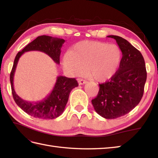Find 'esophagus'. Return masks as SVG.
<instances>
[{
  "label": "esophagus",
  "instance_id": "34e87169",
  "mask_svg": "<svg viewBox=\"0 0 158 158\" xmlns=\"http://www.w3.org/2000/svg\"><path fill=\"white\" fill-rule=\"evenodd\" d=\"M78 82H79V85H83V84H85V83L88 82L85 79H78Z\"/></svg>",
  "mask_w": 158,
  "mask_h": 158
}]
</instances>
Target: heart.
I'll return each instance as SVG.
<instances>
[{"mask_svg":"<svg viewBox=\"0 0 158 158\" xmlns=\"http://www.w3.org/2000/svg\"><path fill=\"white\" fill-rule=\"evenodd\" d=\"M122 53L118 46L96 41L76 43L63 57V65L75 75L87 68L89 76L97 81H105L117 73Z\"/></svg>","mask_w":158,"mask_h":158,"instance_id":"heart-1","label":"heart"}]
</instances>
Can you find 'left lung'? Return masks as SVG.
Returning a JSON list of instances; mask_svg holds the SVG:
<instances>
[{
    "instance_id": "left-lung-1",
    "label": "left lung",
    "mask_w": 158,
    "mask_h": 158,
    "mask_svg": "<svg viewBox=\"0 0 158 158\" xmlns=\"http://www.w3.org/2000/svg\"><path fill=\"white\" fill-rule=\"evenodd\" d=\"M114 39L122 52L119 69L110 80L99 84L98 95L92 100L96 112L105 119H116L130 112L141 100L147 80L145 60L138 49L118 36Z\"/></svg>"
}]
</instances>
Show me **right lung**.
I'll return each instance as SVG.
<instances>
[{
  "label": "right lung",
  "instance_id": "right-lung-1",
  "mask_svg": "<svg viewBox=\"0 0 158 158\" xmlns=\"http://www.w3.org/2000/svg\"><path fill=\"white\" fill-rule=\"evenodd\" d=\"M65 41V40L57 37L46 35L39 36L26 45L21 52H18L15 56L10 74V82L13 99L23 111L36 118L53 119L62 115L68 102L70 92L79 84L75 78L58 76L52 91L45 98L36 102L26 101L17 94L13 87V78L19 59L24 52L39 51L46 53L56 64H59L61 48Z\"/></svg>",
  "mask_w": 158,
  "mask_h": 158
}]
</instances>
